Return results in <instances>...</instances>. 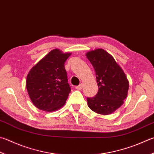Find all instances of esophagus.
<instances>
[{
	"label": "esophagus",
	"mask_w": 154,
	"mask_h": 154,
	"mask_svg": "<svg viewBox=\"0 0 154 154\" xmlns=\"http://www.w3.org/2000/svg\"><path fill=\"white\" fill-rule=\"evenodd\" d=\"M82 88H83V85H82V84H80V85H78V86H76V88L77 90H81Z\"/></svg>",
	"instance_id": "obj_1"
}]
</instances>
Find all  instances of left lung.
Returning <instances> with one entry per match:
<instances>
[{"label":"left lung","mask_w":154,"mask_h":154,"mask_svg":"<svg viewBox=\"0 0 154 154\" xmlns=\"http://www.w3.org/2000/svg\"><path fill=\"white\" fill-rule=\"evenodd\" d=\"M86 56L94 69L98 86L97 95L87 98V104L98 114L111 115L121 106L127 97L128 79L114 57L103 49L89 51Z\"/></svg>","instance_id":"left-lung-1"}]
</instances>
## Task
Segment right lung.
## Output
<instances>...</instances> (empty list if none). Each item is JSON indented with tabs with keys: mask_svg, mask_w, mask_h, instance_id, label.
<instances>
[{
	"mask_svg": "<svg viewBox=\"0 0 154 154\" xmlns=\"http://www.w3.org/2000/svg\"><path fill=\"white\" fill-rule=\"evenodd\" d=\"M71 54L54 49L29 72L26 88L31 102L37 109L53 112L65 104L71 89L64 63Z\"/></svg>",
	"mask_w": 154,
	"mask_h": 154,
	"instance_id": "add662e5",
	"label": "right lung"
}]
</instances>
